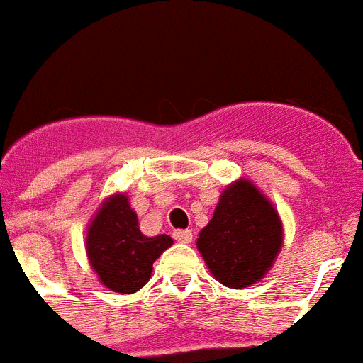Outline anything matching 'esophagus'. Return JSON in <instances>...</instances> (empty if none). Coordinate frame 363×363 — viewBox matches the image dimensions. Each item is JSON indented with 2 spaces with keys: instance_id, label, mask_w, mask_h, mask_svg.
<instances>
[{
  "instance_id": "esophagus-1",
  "label": "esophagus",
  "mask_w": 363,
  "mask_h": 363,
  "mask_svg": "<svg viewBox=\"0 0 363 363\" xmlns=\"http://www.w3.org/2000/svg\"><path fill=\"white\" fill-rule=\"evenodd\" d=\"M172 236H174L176 242H179V243H191L192 242V230L191 229L174 230V233H172Z\"/></svg>"
}]
</instances>
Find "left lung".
Instances as JSON below:
<instances>
[{
    "label": "left lung",
    "instance_id": "8db88e82",
    "mask_svg": "<svg viewBox=\"0 0 363 363\" xmlns=\"http://www.w3.org/2000/svg\"><path fill=\"white\" fill-rule=\"evenodd\" d=\"M284 245V223L251 179L227 185L196 240L205 265L220 284L243 289L265 278Z\"/></svg>",
    "mask_w": 363,
    "mask_h": 363
}]
</instances>
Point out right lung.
<instances>
[{"label":"right lung","mask_w":363,"mask_h":363,"mask_svg":"<svg viewBox=\"0 0 363 363\" xmlns=\"http://www.w3.org/2000/svg\"><path fill=\"white\" fill-rule=\"evenodd\" d=\"M172 243L167 234L145 236L127 192H116L105 198L89 221L85 249L99 284L133 294L150 280L152 264Z\"/></svg>","instance_id":"obj_1"}]
</instances>
